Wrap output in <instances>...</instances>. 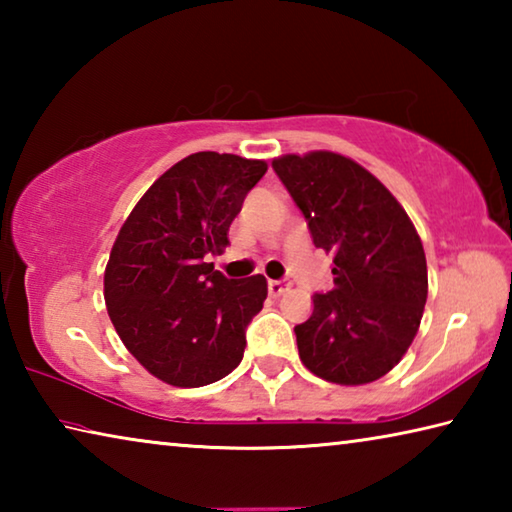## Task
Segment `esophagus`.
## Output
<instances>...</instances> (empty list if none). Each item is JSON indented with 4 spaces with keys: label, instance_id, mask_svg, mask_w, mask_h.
Listing matches in <instances>:
<instances>
[{
    "label": "esophagus",
    "instance_id": "esophagus-1",
    "mask_svg": "<svg viewBox=\"0 0 512 512\" xmlns=\"http://www.w3.org/2000/svg\"><path fill=\"white\" fill-rule=\"evenodd\" d=\"M287 289L289 284L284 280H268V293H271V296H282Z\"/></svg>",
    "mask_w": 512,
    "mask_h": 512
}]
</instances>
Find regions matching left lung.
I'll list each match as a JSON object with an SVG mask.
<instances>
[{"label":"left lung","mask_w":512,"mask_h":512,"mask_svg":"<svg viewBox=\"0 0 512 512\" xmlns=\"http://www.w3.org/2000/svg\"><path fill=\"white\" fill-rule=\"evenodd\" d=\"M273 169L314 246L334 257V289L314 293L309 320L296 325L300 361L332 384H370L418 334L429 289L420 235L397 198L341 153H289Z\"/></svg>","instance_id":"obj_1"}]
</instances>
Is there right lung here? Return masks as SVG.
<instances>
[{"instance_id":"obj_1","label":"right lung","mask_w":512,"mask_h":512,"mask_svg":"<svg viewBox=\"0 0 512 512\" xmlns=\"http://www.w3.org/2000/svg\"><path fill=\"white\" fill-rule=\"evenodd\" d=\"M266 169L232 153H192L146 189L121 225L103 298L121 343L164 384H212L244 359L266 277L228 280L207 255L230 244V223Z\"/></svg>"}]
</instances>
